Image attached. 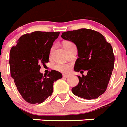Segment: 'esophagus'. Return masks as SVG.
<instances>
[{"mask_svg":"<svg viewBox=\"0 0 127 127\" xmlns=\"http://www.w3.org/2000/svg\"><path fill=\"white\" fill-rule=\"evenodd\" d=\"M64 77H65V78H68V77H69L70 76L69 75H64Z\"/></svg>","mask_w":127,"mask_h":127,"instance_id":"1","label":"esophagus"}]
</instances>
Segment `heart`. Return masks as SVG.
Here are the masks:
<instances>
[{
    "label": "heart",
    "instance_id": "1",
    "mask_svg": "<svg viewBox=\"0 0 127 127\" xmlns=\"http://www.w3.org/2000/svg\"><path fill=\"white\" fill-rule=\"evenodd\" d=\"M73 43L69 41H65L63 42V46L65 48V50H66L67 48H68V46ZM71 65L68 64H65V63H60V64H58L54 66V69L58 71L61 73H67L71 70Z\"/></svg>",
    "mask_w": 127,
    "mask_h": 127
}]
</instances>
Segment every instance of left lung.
I'll list each match as a JSON object with an SVG mask.
<instances>
[{
    "label": "left lung",
    "instance_id": "obj_1",
    "mask_svg": "<svg viewBox=\"0 0 127 127\" xmlns=\"http://www.w3.org/2000/svg\"><path fill=\"white\" fill-rule=\"evenodd\" d=\"M61 37L77 48L74 71H87V75L77 76L79 84L72 92L86 100L98 98L106 91L113 71L115 57L111 45L101 33L85 28L62 33Z\"/></svg>",
    "mask_w": 127,
    "mask_h": 127
}]
</instances>
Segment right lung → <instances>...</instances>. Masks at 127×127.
<instances>
[{
	"mask_svg": "<svg viewBox=\"0 0 127 127\" xmlns=\"http://www.w3.org/2000/svg\"><path fill=\"white\" fill-rule=\"evenodd\" d=\"M59 35V31L27 33L11 48V77L22 98L29 104L44 102L52 94L54 81L62 78V73L55 70L44 76L40 72V65L48 62L50 49Z\"/></svg>",
	"mask_w": 127,
	"mask_h": 127,
	"instance_id": "add662e5",
	"label": "right lung"
}]
</instances>
